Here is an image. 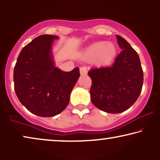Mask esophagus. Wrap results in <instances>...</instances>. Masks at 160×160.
Returning a JSON list of instances; mask_svg holds the SVG:
<instances>
[{
    "label": "esophagus",
    "instance_id": "1",
    "mask_svg": "<svg viewBox=\"0 0 160 160\" xmlns=\"http://www.w3.org/2000/svg\"><path fill=\"white\" fill-rule=\"evenodd\" d=\"M80 72L81 75H86V74H88V70H87L86 67H82L80 68Z\"/></svg>",
    "mask_w": 160,
    "mask_h": 160
}]
</instances>
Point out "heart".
<instances>
[{
    "instance_id": "1",
    "label": "heart",
    "mask_w": 160,
    "mask_h": 160,
    "mask_svg": "<svg viewBox=\"0 0 160 160\" xmlns=\"http://www.w3.org/2000/svg\"><path fill=\"white\" fill-rule=\"evenodd\" d=\"M118 50L112 42H99L91 44L84 52V57L88 60L96 59L99 66H108L116 58Z\"/></svg>"
}]
</instances>
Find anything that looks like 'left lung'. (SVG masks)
<instances>
[{
	"label": "left lung",
	"instance_id": "8db88e82",
	"mask_svg": "<svg viewBox=\"0 0 160 160\" xmlns=\"http://www.w3.org/2000/svg\"><path fill=\"white\" fill-rule=\"evenodd\" d=\"M120 52L111 67L94 68L88 72L93 105L110 113L128 110L141 93L143 72L139 55L130 44L116 35Z\"/></svg>",
	"mask_w": 160,
	"mask_h": 160
}]
</instances>
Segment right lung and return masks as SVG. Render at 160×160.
I'll list each match as a JSON object with an SVG mask.
<instances>
[{
    "label": "right lung",
    "mask_w": 160,
    "mask_h": 160,
    "mask_svg": "<svg viewBox=\"0 0 160 160\" xmlns=\"http://www.w3.org/2000/svg\"><path fill=\"white\" fill-rule=\"evenodd\" d=\"M58 37L41 35L25 46L14 69V91L32 113L52 117L67 108L80 70L63 72L55 67L52 44Z\"/></svg>",
    "instance_id": "add662e5"
}]
</instances>
